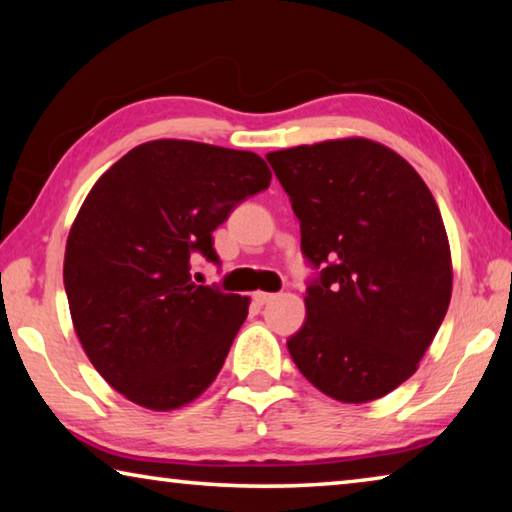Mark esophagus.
Wrapping results in <instances>:
<instances>
[{"instance_id":"esophagus-1","label":"esophagus","mask_w":512,"mask_h":512,"mask_svg":"<svg viewBox=\"0 0 512 512\" xmlns=\"http://www.w3.org/2000/svg\"><path fill=\"white\" fill-rule=\"evenodd\" d=\"M273 298H275V293H266V291L253 293V300L257 302V305H266V302H271Z\"/></svg>"}]
</instances>
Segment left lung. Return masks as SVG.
<instances>
[{
    "label": "left lung",
    "mask_w": 512,
    "mask_h": 512,
    "mask_svg": "<svg viewBox=\"0 0 512 512\" xmlns=\"http://www.w3.org/2000/svg\"><path fill=\"white\" fill-rule=\"evenodd\" d=\"M300 221L305 323L287 341L318 391L363 404L418 370L452 298L443 216L409 162L350 137L266 155Z\"/></svg>",
    "instance_id": "1"
}]
</instances>
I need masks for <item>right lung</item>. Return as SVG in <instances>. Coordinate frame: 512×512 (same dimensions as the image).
I'll use <instances>...</instances> for the list:
<instances>
[{"instance_id":"obj_1","label":"right lung","mask_w":512,"mask_h":512,"mask_svg":"<svg viewBox=\"0 0 512 512\" xmlns=\"http://www.w3.org/2000/svg\"><path fill=\"white\" fill-rule=\"evenodd\" d=\"M271 185L259 155L185 140L135 146L85 198L65 250L74 329L108 384L153 411L196 400L219 375L248 298L192 282L219 264L212 232Z\"/></svg>"}]
</instances>
